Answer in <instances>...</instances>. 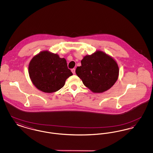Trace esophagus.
<instances>
[{"instance_id":"obj_1","label":"esophagus","mask_w":153,"mask_h":153,"mask_svg":"<svg viewBox=\"0 0 153 153\" xmlns=\"http://www.w3.org/2000/svg\"><path fill=\"white\" fill-rule=\"evenodd\" d=\"M71 71H72V72L73 73V74H75V69H74V68L72 69L71 70Z\"/></svg>"}]
</instances>
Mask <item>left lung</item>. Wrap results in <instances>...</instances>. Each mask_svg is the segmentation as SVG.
<instances>
[{
    "mask_svg": "<svg viewBox=\"0 0 153 153\" xmlns=\"http://www.w3.org/2000/svg\"><path fill=\"white\" fill-rule=\"evenodd\" d=\"M81 63L76 73L84 85L93 92L107 91L117 80L119 71L116 61L102 51L85 56Z\"/></svg>",
    "mask_w": 153,
    "mask_h": 153,
    "instance_id": "left-lung-1",
    "label": "left lung"
}]
</instances>
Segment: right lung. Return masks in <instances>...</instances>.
I'll return each instance as SVG.
<instances>
[{
    "instance_id": "obj_1",
    "label": "right lung",
    "mask_w": 153,
    "mask_h": 153,
    "mask_svg": "<svg viewBox=\"0 0 153 153\" xmlns=\"http://www.w3.org/2000/svg\"><path fill=\"white\" fill-rule=\"evenodd\" d=\"M29 73L33 84L46 93L60 89L65 85L66 80L73 74L65 58L48 51H41L32 58Z\"/></svg>"
}]
</instances>
